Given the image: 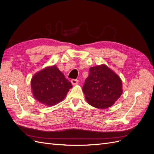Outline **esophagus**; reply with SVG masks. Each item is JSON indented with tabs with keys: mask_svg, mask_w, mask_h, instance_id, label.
<instances>
[{
	"mask_svg": "<svg viewBox=\"0 0 154 154\" xmlns=\"http://www.w3.org/2000/svg\"><path fill=\"white\" fill-rule=\"evenodd\" d=\"M71 82H72V84L73 85H77L78 84V80L77 79H72V81H71Z\"/></svg>",
	"mask_w": 154,
	"mask_h": 154,
	"instance_id": "34e87169",
	"label": "esophagus"
}]
</instances>
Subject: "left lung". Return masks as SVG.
Returning <instances> with one entry per match:
<instances>
[{
    "label": "left lung",
    "mask_w": 154,
    "mask_h": 154,
    "mask_svg": "<svg viewBox=\"0 0 154 154\" xmlns=\"http://www.w3.org/2000/svg\"><path fill=\"white\" fill-rule=\"evenodd\" d=\"M89 71L82 87L86 101L100 109L111 107L123 92L121 79L105 64L91 67Z\"/></svg>",
    "instance_id": "left-lung-1"
}]
</instances>
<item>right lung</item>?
<instances>
[{
  "mask_svg": "<svg viewBox=\"0 0 154 154\" xmlns=\"http://www.w3.org/2000/svg\"><path fill=\"white\" fill-rule=\"evenodd\" d=\"M71 88L72 83L56 66L38 72L31 80V88L35 99L49 107L64 100Z\"/></svg>",
  "mask_w": 154,
  "mask_h": 154,
  "instance_id": "add662e5",
  "label": "right lung"
}]
</instances>
